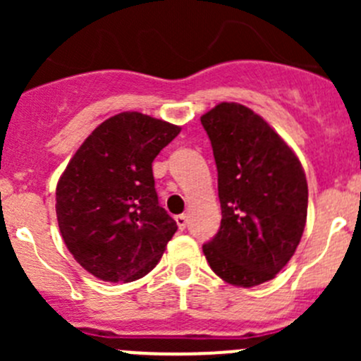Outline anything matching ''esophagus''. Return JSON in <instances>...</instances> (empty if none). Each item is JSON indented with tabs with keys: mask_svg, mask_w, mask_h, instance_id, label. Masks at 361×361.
<instances>
[{
	"mask_svg": "<svg viewBox=\"0 0 361 361\" xmlns=\"http://www.w3.org/2000/svg\"><path fill=\"white\" fill-rule=\"evenodd\" d=\"M176 224H178V227H180L181 231H183V228L187 227V214H178V216H176Z\"/></svg>",
	"mask_w": 361,
	"mask_h": 361,
	"instance_id": "obj_1",
	"label": "esophagus"
}]
</instances>
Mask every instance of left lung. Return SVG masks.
Masks as SVG:
<instances>
[{"label":"left lung","mask_w":361,"mask_h":361,"mask_svg":"<svg viewBox=\"0 0 361 361\" xmlns=\"http://www.w3.org/2000/svg\"><path fill=\"white\" fill-rule=\"evenodd\" d=\"M218 171L221 224L202 246L216 276L251 288L293 257L307 218V181L283 137L250 108L220 103L201 116Z\"/></svg>","instance_id":"obj_1"}]
</instances>
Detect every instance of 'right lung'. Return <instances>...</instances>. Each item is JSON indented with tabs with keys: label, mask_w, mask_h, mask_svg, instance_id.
I'll return each mask as SVG.
<instances>
[{
	"label": "right lung",
	"mask_w": 361,
	"mask_h": 361,
	"mask_svg": "<svg viewBox=\"0 0 361 361\" xmlns=\"http://www.w3.org/2000/svg\"><path fill=\"white\" fill-rule=\"evenodd\" d=\"M180 127L123 111L92 130L56 190L59 231L96 278L129 283L159 264L178 225L159 204L152 162Z\"/></svg>",
	"instance_id": "1"
}]
</instances>
